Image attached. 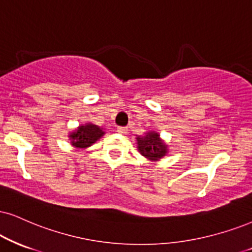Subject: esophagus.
Returning a JSON list of instances; mask_svg holds the SVG:
<instances>
[{"instance_id": "obj_1", "label": "esophagus", "mask_w": 252, "mask_h": 252, "mask_svg": "<svg viewBox=\"0 0 252 252\" xmlns=\"http://www.w3.org/2000/svg\"><path fill=\"white\" fill-rule=\"evenodd\" d=\"M117 132L120 133V134H127L128 133V128L127 127H118Z\"/></svg>"}]
</instances>
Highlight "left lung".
<instances>
[{
    "label": "left lung",
    "mask_w": 252,
    "mask_h": 252,
    "mask_svg": "<svg viewBox=\"0 0 252 252\" xmlns=\"http://www.w3.org/2000/svg\"><path fill=\"white\" fill-rule=\"evenodd\" d=\"M135 139L138 152L147 160L159 161L168 153V145L161 139L159 132H146L145 135H138Z\"/></svg>",
    "instance_id": "left-lung-1"
}]
</instances>
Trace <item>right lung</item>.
<instances>
[{
  "instance_id": "obj_1",
  "label": "right lung",
  "mask_w": 252,
  "mask_h": 252,
  "mask_svg": "<svg viewBox=\"0 0 252 252\" xmlns=\"http://www.w3.org/2000/svg\"><path fill=\"white\" fill-rule=\"evenodd\" d=\"M105 133L106 132L104 128L92 123L80 124L74 131L69 133V140L73 147L78 150H86L94 145Z\"/></svg>"
}]
</instances>
